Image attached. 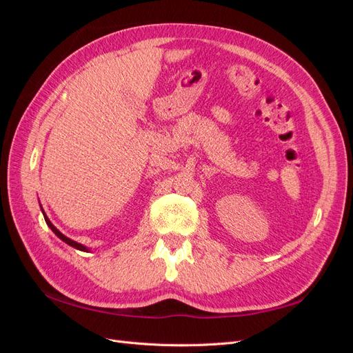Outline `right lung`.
Masks as SVG:
<instances>
[{"instance_id":"obj_1","label":"right lung","mask_w":353,"mask_h":353,"mask_svg":"<svg viewBox=\"0 0 353 353\" xmlns=\"http://www.w3.org/2000/svg\"><path fill=\"white\" fill-rule=\"evenodd\" d=\"M42 209V208H41ZM42 215H44V219H46V222H47V225L51 228V231L56 234V236L60 239V240H63L65 241L66 244H69V245H72V248H74V249H78V250H82V252H90V249L87 248V245H83V244H81V243H77V241H73V240H70L69 237H66L65 234H61L54 225H52L51 223V221L48 219V216L46 215V212H44V209H42Z\"/></svg>"}]
</instances>
